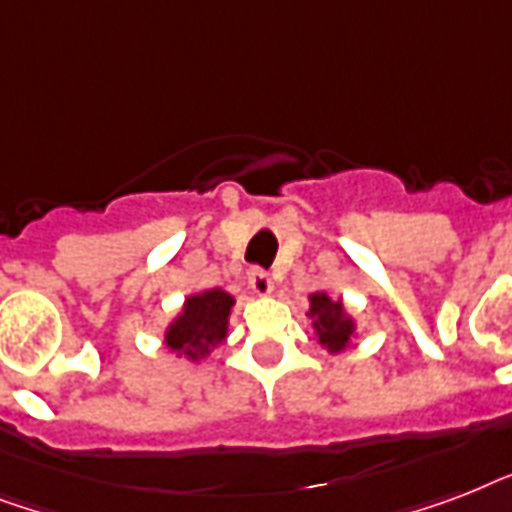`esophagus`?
Returning a JSON list of instances; mask_svg holds the SVG:
<instances>
[{
	"label": "esophagus",
	"instance_id": "1",
	"mask_svg": "<svg viewBox=\"0 0 512 512\" xmlns=\"http://www.w3.org/2000/svg\"><path fill=\"white\" fill-rule=\"evenodd\" d=\"M247 281H249V289H252L255 295H271L273 292L271 276H268L263 268H252V271L247 273Z\"/></svg>",
	"mask_w": 512,
	"mask_h": 512
}]
</instances>
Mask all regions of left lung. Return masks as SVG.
<instances>
[{"label": "left lung", "instance_id": "8db88e82", "mask_svg": "<svg viewBox=\"0 0 512 512\" xmlns=\"http://www.w3.org/2000/svg\"><path fill=\"white\" fill-rule=\"evenodd\" d=\"M308 316L313 319V329L316 337L329 353H340L350 345L353 335H356V324L345 311L342 300H332L327 292H316L311 295V311Z\"/></svg>", "mask_w": 512, "mask_h": 512}]
</instances>
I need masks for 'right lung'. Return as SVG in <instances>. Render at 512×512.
Segmentation results:
<instances>
[{"instance_id": "add662e5", "label": "right lung", "mask_w": 512, "mask_h": 512, "mask_svg": "<svg viewBox=\"0 0 512 512\" xmlns=\"http://www.w3.org/2000/svg\"><path fill=\"white\" fill-rule=\"evenodd\" d=\"M233 303L236 300L223 289H207L185 297L183 311L177 313V319L164 332L167 348L188 361L207 358L209 350L228 337V316Z\"/></svg>"}]
</instances>
